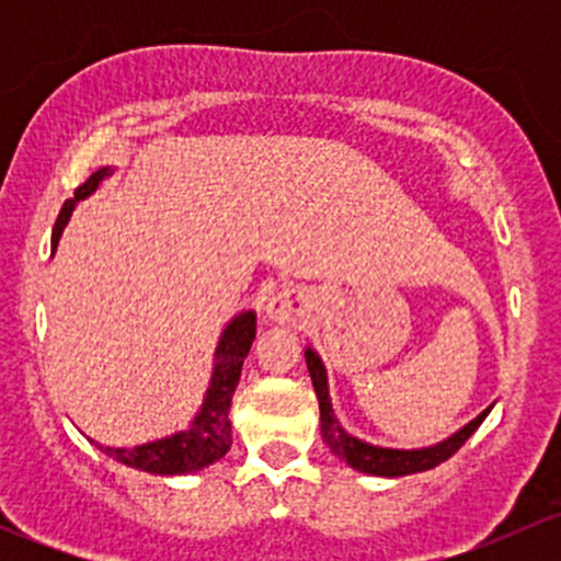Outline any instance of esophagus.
Masks as SVG:
<instances>
[{
	"label": "esophagus",
	"instance_id": "esophagus-1",
	"mask_svg": "<svg viewBox=\"0 0 561 561\" xmlns=\"http://www.w3.org/2000/svg\"><path fill=\"white\" fill-rule=\"evenodd\" d=\"M307 312V293L301 287H282L265 304V314L276 322H296Z\"/></svg>",
	"mask_w": 561,
	"mask_h": 561
}]
</instances>
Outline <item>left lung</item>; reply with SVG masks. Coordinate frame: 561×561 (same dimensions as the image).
Here are the masks:
<instances>
[{"label":"left lung","mask_w":561,"mask_h":561,"mask_svg":"<svg viewBox=\"0 0 561 561\" xmlns=\"http://www.w3.org/2000/svg\"><path fill=\"white\" fill-rule=\"evenodd\" d=\"M307 369L312 375V386L317 393V401H320V428L322 439H325L328 448L333 450L342 461H347L350 467L358 469V472L366 474H380V478H401V474L412 472H426V469H434L437 463L448 461L450 456L478 432L480 423L485 421V415L491 412L483 410L474 421H469L461 432H456L454 437H448L445 443L432 445V448L421 450H393V448H377V445L364 443V439H355L339 426L336 415H333L331 399H328V377L325 366H322L320 355L314 353L312 347L307 350Z\"/></svg>","instance_id":"1"}]
</instances>
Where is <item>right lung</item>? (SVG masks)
I'll return each mask as SVG.
<instances>
[{
	"mask_svg": "<svg viewBox=\"0 0 561 561\" xmlns=\"http://www.w3.org/2000/svg\"><path fill=\"white\" fill-rule=\"evenodd\" d=\"M105 175H111V168H100L98 173L89 175L78 186L76 195L65 201L59 219L54 225V247L59 244V236L76 203L92 195ZM254 328H257L254 312L233 317L230 325L225 328L222 339H219L217 358H214V375L211 382H208L206 399H203L201 412H197L190 428L173 434V437L157 439V443L138 445V448H103V445L100 448L116 461L151 474H186L219 461L230 450V401H233L236 386H239L241 366H244L249 347L254 342Z\"/></svg>",
	"mask_w": 561,
	"mask_h": 561,
	"instance_id": "right-lung-1",
	"label": "right lung"
}]
</instances>
